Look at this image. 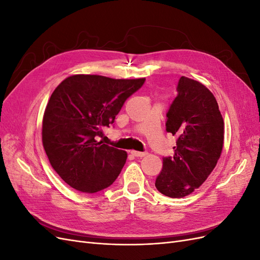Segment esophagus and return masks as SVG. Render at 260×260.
<instances>
[{
  "mask_svg": "<svg viewBox=\"0 0 260 260\" xmlns=\"http://www.w3.org/2000/svg\"><path fill=\"white\" fill-rule=\"evenodd\" d=\"M131 154L136 157H144L147 155L146 152H138V151H131Z\"/></svg>",
  "mask_w": 260,
  "mask_h": 260,
  "instance_id": "34e87169",
  "label": "esophagus"
}]
</instances>
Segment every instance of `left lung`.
I'll use <instances>...</instances> for the list:
<instances>
[{
    "label": "left lung",
    "mask_w": 260,
    "mask_h": 260,
    "mask_svg": "<svg viewBox=\"0 0 260 260\" xmlns=\"http://www.w3.org/2000/svg\"><path fill=\"white\" fill-rule=\"evenodd\" d=\"M166 114V131L177 137L174 157H164L155 186L180 199L200 187L216 167L223 146V119L215 96L199 81L181 77Z\"/></svg>",
    "instance_id": "8db88e82"
}]
</instances>
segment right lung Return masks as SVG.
I'll return each mask as SVG.
<instances>
[{"label":"right lung","instance_id":"obj_1","mask_svg":"<svg viewBox=\"0 0 260 260\" xmlns=\"http://www.w3.org/2000/svg\"><path fill=\"white\" fill-rule=\"evenodd\" d=\"M144 82L145 78L75 75L54 90L43 116L42 143L52 167L68 185L95 193L114 183L127 153L96 138Z\"/></svg>","mask_w":260,"mask_h":260}]
</instances>
